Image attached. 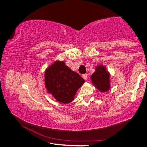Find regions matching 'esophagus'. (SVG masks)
Instances as JSON below:
<instances>
[{
  "mask_svg": "<svg viewBox=\"0 0 147 147\" xmlns=\"http://www.w3.org/2000/svg\"><path fill=\"white\" fill-rule=\"evenodd\" d=\"M82 77L84 78V79L86 80L87 78H88V74H83V75H82Z\"/></svg>",
  "mask_w": 147,
  "mask_h": 147,
  "instance_id": "34e87169",
  "label": "esophagus"
}]
</instances>
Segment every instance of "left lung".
<instances>
[{"label": "left lung", "instance_id": "1", "mask_svg": "<svg viewBox=\"0 0 147 147\" xmlns=\"http://www.w3.org/2000/svg\"><path fill=\"white\" fill-rule=\"evenodd\" d=\"M110 74L104 65H99L91 76V82L99 91L104 93L110 89Z\"/></svg>", "mask_w": 147, "mask_h": 147}]
</instances>
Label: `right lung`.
<instances>
[{"label": "right lung", "mask_w": 147, "mask_h": 147, "mask_svg": "<svg viewBox=\"0 0 147 147\" xmlns=\"http://www.w3.org/2000/svg\"><path fill=\"white\" fill-rule=\"evenodd\" d=\"M84 82L78 73L66 65L64 61H55L45 71V85L47 92L63 104L74 100L76 91Z\"/></svg>", "instance_id": "add662e5"}]
</instances>
